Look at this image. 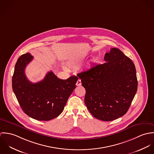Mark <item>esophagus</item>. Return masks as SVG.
Segmentation results:
<instances>
[{
  "instance_id": "esophagus-1",
  "label": "esophagus",
  "mask_w": 154,
  "mask_h": 154,
  "mask_svg": "<svg viewBox=\"0 0 154 154\" xmlns=\"http://www.w3.org/2000/svg\"><path fill=\"white\" fill-rule=\"evenodd\" d=\"M76 86H80L81 85V79H78L76 82Z\"/></svg>"
}]
</instances>
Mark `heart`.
<instances>
[{
	"mask_svg": "<svg viewBox=\"0 0 154 154\" xmlns=\"http://www.w3.org/2000/svg\"><path fill=\"white\" fill-rule=\"evenodd\" d=\"M75 63V62H73V63Z\"/></svg>",
	"mask_w": 154,
	"mask_h": 154,
	"instance_id": "b5f03b06",
	"label": "heart"
}]
</instances>
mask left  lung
<instances>
[{
    "label": "left lung",
    "instance_id": "8db88e82",
    "mask_svg": "<svg viewBox=\"0 0 154 154\" xmlns=\"http://www.w3.org/2000/svg\"><path fill=\"white\" fill-rule=\"evenodd\" d=\"M105 63L77 75L86 90L85 103L97 119L112 121L125 115L137 89L135 66L118 48H111Z\"/></svg>",
    "mask_w": 154,
    "mask_h": 154
}]
</instances>
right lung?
<instances>
[{
  "instance_id": "1",
  "label": "right lung",
  "mask_w": 154,
  "mask_h": 154,
  "mask_svg": "<svg viewBox=\"0 0 154 154\" xmlns=\"http://www.w3.org/2000/svg\"><path fill=\"white\" fill-rule=\"evenodd\" d=\"M33 58L29 53L18 58L12 76L13 91L26 114L37 120H50L64 110L78 78L72 76L60 79L50 71L42 81L32 83L26 77L25 69Z\"/></svg>"
}]
</instances>
